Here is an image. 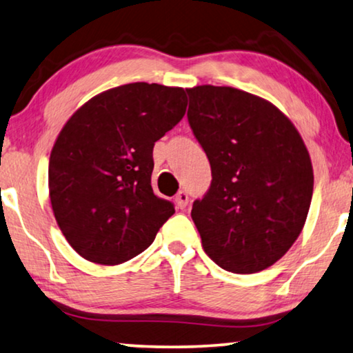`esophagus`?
Listing matches in <instances>:
<instances>
[{"label": "esophagus", "mask_w": 353, "mask_h": 353, "mask_svg": "<svg viewBox=\"0 0 353 353\" xmlns=\"http://www.w3.org/2000/svg\"><path fill=\"white\" fill-rule=\"evenodd\" d=\"M188 202H190V196H188L186 191H178L175 196V204L178 209H186Z\"/></svg>", "instance_id": "34e87169"}]
</instances>
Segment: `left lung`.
Masks as SVG:
<instances>
[{
  "instance_id": "left-lung-1",
  "label": "left lung",
  "mask_w": 353,
  "mask_h": 353,
  "mask_svg": "<svg viewBox=\"0 0 353 353\" xmlns=\"http://www.w3.org/2000/svg\"><path fill=\"white\" fill-rule=\"evenodd\" d=\"M186 93L188 122L212 168L209 191L191 210L202 248L228 272H262L305 225L313 194L305 144L267 99L231 86Z\"/></svg>"
}]
</instances>
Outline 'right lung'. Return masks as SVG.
Returning a JSON list of instances; mask_svg holds the SVG:
<instances>
[{"label": "right lung", "mask_w": 353, "mask_h": 353, "mask_svg": "<svg viewBox=\"0 0 353 353\" xmlns=\"http://www.w3.org/2000/svg\"><path fill=\"white\" fill-rule=\"evenodd\" d=\"M186 105L183 88L138 81L94 96L67 120L51 151L48 183L57 225L81 257L127 262L175 214L152 191V149Z\"/></svg>", "instance_id": "1"}]
</instances>
